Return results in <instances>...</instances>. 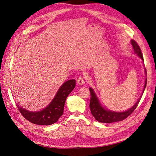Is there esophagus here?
Masks as SVG:
<instances>
[{
	"mask_svg": "<svg viewBox=\"0 0 156 156\" xmlns=\"http://www.w3.org/2000/svg\"><path fill=\"white\" fill-rule=\"evenodd\" d=\"M77 83L79 85H82L84 83V79L83 77H80L77 79Z\"/></svg>",
	"mask_w": 156,
	"mask_h": 156,
	"instance_id": "34e87169",
	"label": "esophagus"
}]
</instances>
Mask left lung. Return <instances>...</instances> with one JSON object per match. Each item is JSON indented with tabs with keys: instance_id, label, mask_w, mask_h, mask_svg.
I'll return each instance as SVG.
<instances>
[{
	"instance_id": "1",
	"label": "left lung",
	"mask_w": 156,
	"mask_h": 156,
	"mask_svg": "<svg viewBox=\"0 0 156 156\" xmlns=\"http://www.w3.org/2000/svg\"><path fill=\"white\" fill-rule=\"evenodd\" d=\"M131 43L132 46L133 48V53L136 54L139 57L143 60L144 62L143 56L142 54V52L139 48V45L136 44V42L134 40H131ZM145 74L146 75V71L145 69ZM146 83H147V79H145L144 81V85L143 88V90L142 94H141L140 96L139 97V100L136 101V102L135 103V105L129 108V109L127 111H123V112H115L112 111L111 110H108L105 107L102 105L101 103H100V100L96 95V92H94L92 88L90 87V111L93 116L95 118V119L100 122H102V123H112V122H116L124 120L125 119L129 116L132 112L134 111V110L137 107L140 101V100L141 97L143 96V94L144 91Z\"/></svg>"
}]
</instances>
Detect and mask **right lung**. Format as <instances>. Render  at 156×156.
<instances>
[{"label": "right lung", "mask_w": 156, "mask_h": 156, "mask_svg": "<svg viewBox=\"0 0 156 156\" xmlns=\"http://www.w3.org/2000/svg\"><path fill=\"white\" fill-rule=\"evenodd\" d=\"M75 87V79H70L64 82L49 104L39 111H28L18 104H16V106L21 115L32 123L44 126L51 125L57 122L62 115L66 100Z\"/></svg>", "instance_id": "add662e5"}]
</instances>
